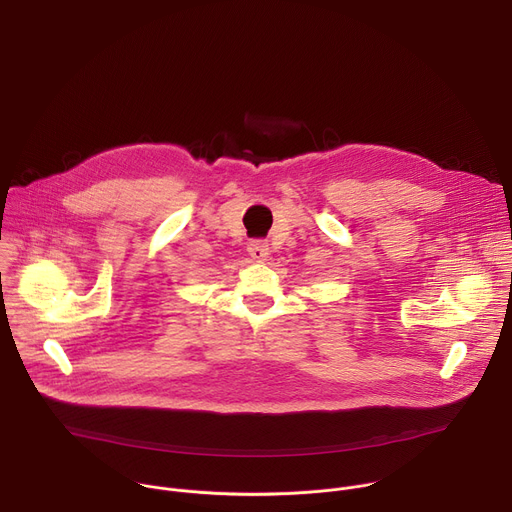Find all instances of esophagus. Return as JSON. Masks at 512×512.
<instances>
[{
	"label": "esophagus",
	"instance_id": "1",
	"mask_svg": "<svg viewBox=\"0 0 512 512\" xmlns=\"http://www.w3.org/2000/svg\"><path fill=\"white\" fill-rule=\"evenodd\" d=\"M249 255L255 259V261H265V257L269 255V245L265 241H251L249 247H247Z\"/></svg>",
	"mask_w": 512,
	"mask_h": 512
}]
</instances>
